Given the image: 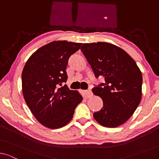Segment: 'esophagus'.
Segmentation results:
<instances>
[{
	"mask_svg": "<svg viewBox=\"0 0 159 159\" xmlns=\"http://www.w3.org/2000/svg\"><path fill=\"white\" fill-rule=\"evenodd\" d=\"M82 95L84 98H89L93 96V93L91 92V90H84L82 91Z\"/></svg>",
	"mask_w": 159,
	"mask_h": 159,
	"instance_id": "obj_1",
	"label": "esophagus"
}]
</instances>
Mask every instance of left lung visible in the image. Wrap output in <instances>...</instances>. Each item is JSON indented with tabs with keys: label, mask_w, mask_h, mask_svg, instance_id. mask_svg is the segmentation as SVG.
I'll return each instance as SVG.
<instances>
[{
	"label": "left lung",
	"mask_w": 159,
	"mask_h": 159,
	"mask_svg": "<svg viewBox=\"0 0 159 159\" xmlns=\"http://www.w3.org/2000/svg\"><path fill=\"white\" fill-rule=\"evenodd\" d=\"M81 51L96 77L105 82L93 88L103 101V107L93 117L106 127H116L129 119L142 98V73L133 58L111 43H84Z\"/></svg>",
	"instance_id": "obj_1"
}]
</instances>
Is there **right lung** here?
<instances>
[{"label":"right lung","mask_w":159,"mask_h":159,"mask_svg":"<svg viewBox=\"0 0 159 159\" xmlns=\"http://www.w3.org/2000/svg\"><path fill=\"white\" fill-rule=\"evenodd\" d=\"M82 43L53 41L32 54L21 74L22 93L32 114L49 129L64 127L72 119L82 96L77 90L62 85L68 78L69 58Z\"/></svg>","instance_id":"add662e5"}]
</instances>
